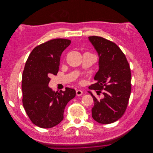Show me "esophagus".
Here are the masks:
<instances>
[{
  "instance_id": "34e87169",
  "label": "esophagus",
  "mask_w": 153,
  "mask_h": 153,
  "mask_svg": "<svg viewBox=\"0 0 153 153\" xmlns=\"http://www.w3.org/2000/svg\"><path fill=\"white\" fill-rule=\"evenodd\" d=\"M76 94L77 96H82V94H83V91L82 90H80V89L76 90Z\"/></svg>"
}]
</instances>
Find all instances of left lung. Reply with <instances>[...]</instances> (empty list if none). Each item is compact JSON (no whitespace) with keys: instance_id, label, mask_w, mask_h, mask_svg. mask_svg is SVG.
Listing matches in <instances>:
<instances>
[{"instance_id":"left-lung-1","label":"left lung","mask_w":153,"mask_h":153,"mask_svg":"<svg viewBox=\"0 0 153 153\" xmlns=\"http://www.w3.org/2000/svg\"><path fill=\"white\" fill-rule=\"evenodd\" d=\"M89 40L98 53L99 70L96 83L89 89L103 90V98L94 101L92 117L101 124H110L121 118L127 108L131 93V71L125 55L118 46L99 36H90Z\"/></svg>"}]
</instances>
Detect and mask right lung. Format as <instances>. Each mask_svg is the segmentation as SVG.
I'll return each mask as SVG.
<instances>
[{"label": "right lung", "instance_id": "obj_1", "mask_svg": "<svg viewBox=\"0 0 153 153\" xmlns=\"http://www.w3.org/2000/svg\"><path fill=\"white\" fill-rule=\"evenodd\" d=\"M71 44L66 39H54L35 47L27 59L22 75V102L32 123L50 128L61 123L67 103L76 91L66 87L55 92L48 87L50 76L56 75L63 51Z\"/></svg>", "mask_w": 153, "mask_h": 153}]
</instances>
